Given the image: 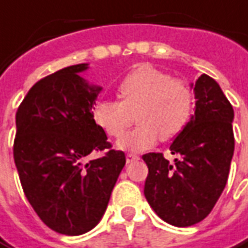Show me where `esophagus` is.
Returning <instances> with one entry per match:
<instances>
[{"label": "esophagus", "instance_id": "1", "mask_svg": "<svg viewBox=\"0 0 248 248\" xmlns=\"http://www.w3.org/2000/svg\"><path fill=\"white\" fill-rule=\"evenodd\" d=\"M140 157H138L137 155H131V153H129L127 156H126V161L127 163H131V161H136V160H138Z\"/></svg>", "mask_w": 248, "mask_h": 248}]
</instances>
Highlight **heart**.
I'll return each mask as SVG.
<instances>
[{
	"instance_id": "1",
	"label": "heart",
	"mask_w": 248,
	"mask_h": 248,
	"mask_svg": "<svg viewBox=\"0 0 248 248\" xmlns=\"http://www.w3.org/2000/svg\"><path fill=\"white\" fill-rule=\"evenodd\" d=\"M121 102L103 100L93 111V121L110 137L121 138L137 117L140 126L122 138L118 146L142 152L160 138L171 141L187 126L193 112V92L182 78L167 72L141 66L124 77L118 87Z\"/></svg>"
}]
</instances>
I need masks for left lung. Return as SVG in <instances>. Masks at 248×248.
<instances>
[{
	"label": "left lung",
	"mask_w": 248,
	"mask_h": 248,
	"mask_svg": "<svg viewBox=\"0 0 248 248\" xmlns=\"http://www.w3.org/2000/svg\"><path fill=\"white\" fill-rule=\"evenodd\" d=\"M195 114L173 140L170 163L163 153H146L144 194L166 223L190 227L215 208L230 175L235 149L233 108L220 85L208 75L195 81Z\"/></svg>",
	"instance_id": "8db88e82"
}]
</instances>
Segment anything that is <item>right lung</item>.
<instances>
[{"label": "right lung", "instance_id": "1", "mask_svg": "<svg viewBox=\"0 0 248 248\" xmlns=\"http://www.w3.org/2000/svg\"><path fill=\"white\" fill-rule=\"evenodd\" d=\"M87 67L78 63L46 76L16 112L13 157L23 191L48 228L69 236L99 224L126 163L93 121L102 88L78 76ZM91 153L102 156L89 160Z\"/></svg>", "mask_w": 248, "mask_h": 248}]
</instances>
